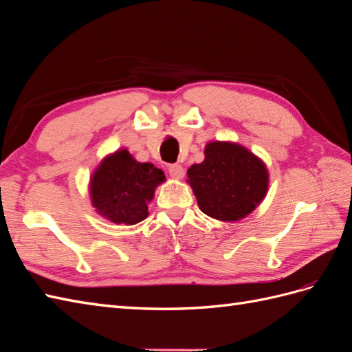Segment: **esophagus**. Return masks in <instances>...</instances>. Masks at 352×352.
Returning <instances> with one entry per match:
<instances>
[{"mask_svg": "<svg viewBox=\"0 0 352 352\" xmlns=\"http://www.w3.org/2000/svg\"><path fill=\"white\" fill-rule=\"evenodd\" d=\"M168 173L175 179H182L185 176V168L181 164H171L168 167Z\"/></svg>", "mask_w": 352, "mask_h": 352, "instance_id": "esophagus-1", "label": "esophagus"}]
</instances>
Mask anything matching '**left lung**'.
<instances>
[{
    "label": "left lung",
    "mask_w": 352,
    "mask_h": 352,
    "mask_svg": "<svg viewBox=\"0 0 352 352\" xmlns=\"http://www.w3.org/2000/svg\"><path fill=\"white\" fill-rule=\"evenodd\" d=\"M186 175L200 210L222 222L251 215L269 191L265 162L236 142H209L203 162L192 164Z\"/></svg>",
    "instance_id": "1"
}]
</instances>
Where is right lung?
<instances>
[{
    "label": "right lung",
    "mask_w": 352,
    "mask_h": 352,
    "mask_svg": "<svg viewBox=\"0 0 352 352\" xmlns=\"http://www.w3.org/2000/svg\"><path fill=\"white\" fill-rule=\"evenodd\" d=\"M166 175L151 162L137 161L126 148L109 153L89 177L92 208L113 224L134 226L146 219L148 204Z\"/></svg>",
    "instance_id": "right-lung-1"
}]
</instances>
